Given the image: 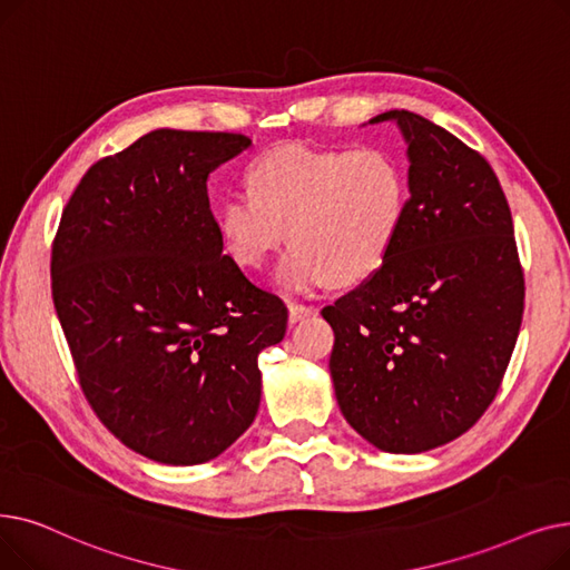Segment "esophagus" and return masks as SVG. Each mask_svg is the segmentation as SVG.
<instances>
[{
  "label": "esophagus",
  "mask_w": 570,
  "mask_h": 570,
  "mask_svg": "<svg viewBox=\"0 0 570 570\" xmlns=\"http://www.w3.org/2000/svg\"><path fill=\"white\" fill-rule=\"evenodd\" d=\"M287 311H289V322L294 324V322H299V320H304V317H308V315H313L315 313V308L313 306H306V304H296V302H289L287 304Z\"/></svg>",
  "instance_id": "obj_1"
}]
</instances>
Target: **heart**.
<instances>
[{
    "label": "heart",
    "mask_w": 570,
    "mask_h": 570,
    "mask_svg": "<svg viewBox=\"0 0 570 570\" xmlns=\"http://www.w3.org/2000/svg\"><path fill=\"white\" fill-rule=\"evenodd\" d=\"M411 204L403 161L387 148H308L289 144L264 153L248 171V189H232L218 206L225 255L259 268L294 240L276 268L287 292L360 283L394 253Z\"/></svg>",
    "instance_id": "heart-1"
}]
</instances>
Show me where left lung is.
Returning <instances> with one entry per match:
<instances>
[{
  "label": "left lung",
  "instance_id": "obj_1",
  "mask_svg": "<svg viewBox=\"0 0 570 570\" xmlns=\"http://www.w3.org/2000/svg\"><path fill=\"white\" fill-rule=\"evenodd\" d=\"M411 204L394 253L322 315L341 413L394 454L462 436L490 409L524 313V271L501 183L478 150L411 111Z\"/></svg>",
  "mask_w": 570,
  "mask_h": 570
}]
</instances>
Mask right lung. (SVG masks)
Returning <instances> with one entry per match:
<instances>
[{
	"label": "right lung",
	"mask_w": 570,
	"mask_h": 570,
	"mask_svg": "<svg viewBox=\"0 0 570 570\" xmlns=\"http://www.w3.org/2000/svg\"><path fill=\"white\" fill-rule=\"evenodd\" d=\"M253 141L155 129L101 157L50 246V292L78 385L129 450L193 466L259 409V352L285 336L281 296L223 255L208 176Z\"/></svg>",
	"instance_id": "add662e5"
}]
</instances>
